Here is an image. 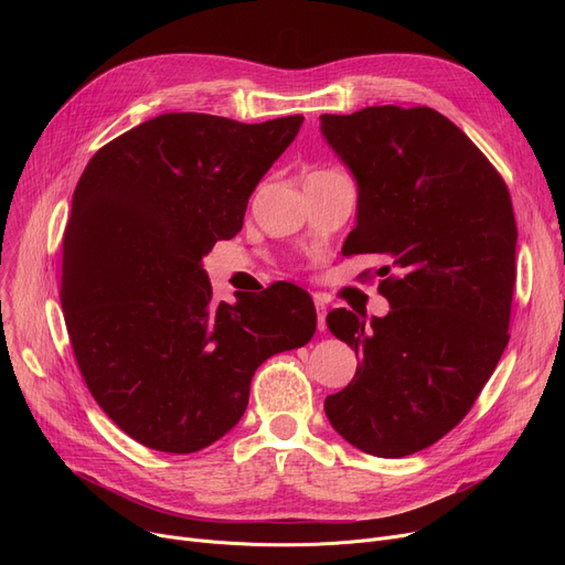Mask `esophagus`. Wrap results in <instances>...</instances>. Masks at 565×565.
Masks as SVG:
<instances>
[{"mask_svg": "<svg viewBox=\"0 0 565 565\" xmlns=\"http://www.w3.org/2000/svg\"><path fill=\"white\" fill-rule=\"evenodd\" d=\"M316 311H318V330L324 332L328 330V320H324L328 318V307H324V302H320L318 298H316Z\"/></svg>", "mask_w": 565, "mask_h": 565, "instance_id": "esophagus-1", "label": "esophagus"}]
</instances>
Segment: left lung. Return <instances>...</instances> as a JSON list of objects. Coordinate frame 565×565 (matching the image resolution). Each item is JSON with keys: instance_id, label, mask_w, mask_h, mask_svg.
Masks as SVG:
<instances>
[{"instance_id": "left-lung-1", "label": "left lung", "mask_w": 565, "mask_h": 565, "mask_svg": "<svg viewBox=\"0 0 565 565\" xmlns=\"http://www.w3.org/2000/svg\"><path fill=\"white\" fill-rule=\"evenodd\" d=\"M320 132L358 181L343 256L380 254L384 318L337 309L330 332L360 354L324 398L364 454H417L462 422L509 343L518 226L503 178L430 107L322 114Z\"/></svg>"}]
</instances>
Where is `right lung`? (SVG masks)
<instances>
[{
  "mask_svg": "<svg viewBox=\"0 0 565 565\" xmlns=\"http://www.w3.org/2000/svg\"><path fill=\"white\" fill-rule=\"evenodd\" d=\"M302 121L160 114L103 146L79 178L62 263L68 337L96 403L148 449L211 447L241 422L256 369L316 332L302 288L217 305L201 263L243 228Z\"/></svg>",
  "mask_w": 565,
  "mask_h": 565,
  "instance_id": "obj_1",
  "label": "right lung"
}]
</instances>
